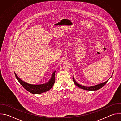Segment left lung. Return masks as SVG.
Segmentation results:
<instances>
[{
    "label": "left lung",
    "instance_id": "8db88e82",
    "mask_svg": "<svg viewBox=\"0 0 121 121\" xmlns=\"http://www.w3.org/2000/svg\"><path fill=\"white\" fill-rule=\"evenodd\" d=\"M112 76H111V77H112ZM109 79L108 80H107L106 81L104 82L100 83V84H99L95 85V86H91V87H85V86H82V85H81L78 84L75 81V80L74 79V76H73V80L74 81L75 84L77 86V87H78V88H79L80 89H83V90H87V91H97V90H98L100 89V88H101L102 87H103V86H104L107 83V82L109 80Z\"/></svg>",
    "mask_w": 121,
    "mask_h": 121
}]
</instances>
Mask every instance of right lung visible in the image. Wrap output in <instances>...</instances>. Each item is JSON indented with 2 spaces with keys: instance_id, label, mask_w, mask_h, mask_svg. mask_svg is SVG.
I'll list each match as a JSON object with an SVG mask.
<instances>
[{
  "instance_id": "add662e5",
  "label": "right lung",
  "mask_w": 121,
  "mask_h": 121,
  "mask_svg": "<svg viewBox=\"0 0 121 121\" xmlns=\"http://www.w3.org/2000/svg\"><path fill=\"white\" fill-rule=\"evenodd\" d=\"M55 72L56 71H54L53 73L52 74L51 78L48 82L41 85H31L28 84L21 80L15 73V75L17 80H18L20 83L25 90L31 93L38 94L47 91L53 87L55 82Z\"/></svg>"
}]
</instances>
